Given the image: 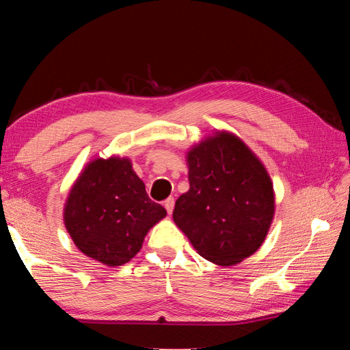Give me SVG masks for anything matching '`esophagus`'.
I'll list each match as a JSON object with an SVG mask.
<instances>
[{
  "label": "esophagus",
  "instance_id": "34e87169",
  "mask_svg": "<svg viewBox=\"0 0 350 350\" xmlns=\"http://www.w3.org/2000/svg\"><path fill=\"white\" fill-rule=\"evenodd\" d=\"M163 205H165V208H167L168 215H171V213H173V208H174V198H168L163 202Z\"/></svg>",
  "mask_w": 350,
  "mask_h": 350
}]
</instances>
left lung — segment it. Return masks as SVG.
Returning <instances> with one entry per match:
<instances>
[{
    "mask_svg": "<svg viewBox=\"0 0 350 350\" xmlns=\"http://www.w3.org/2000/svg\"><path fill=\"white\" fill-rule=\"evenodd\" d=\"M189 189L173 219L200 256L234 265L258 250L275 216L267 170L238 135L216 131L187 152Z\"/></svg>",
    "mask_w": 350,
    "mask_h": 350,
    "instance_id": "1",
    "label": "left lung"
}]
</instances>
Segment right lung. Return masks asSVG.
<instances>
[{"label": "right lung", "mask_w": 350, "mask_h": 350, "mask_svg": "<svg viewBox=\"0 0 350 350\" xmlns=\"http://www.w3.org/2000/svg\"><path fill=\"white\" fill-rule=\"evenodd\" d=\"M167 216L148 198L128 157L94 159L77 177L64 204V227L86 256L109 267L140 252L146 233Z\"/></svg>", "instance_id": "obj_1"}]
</instances>
